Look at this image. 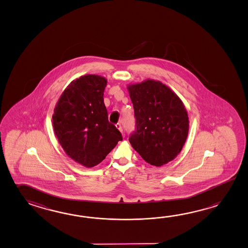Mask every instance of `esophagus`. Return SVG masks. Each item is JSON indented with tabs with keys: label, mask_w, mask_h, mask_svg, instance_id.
<instances>
[{
	"label": "esophagus",
	"mask_w": 248,
	"mask_h": 248,
	"mask_svg": "<svg viewBox=\"0 0 248 248\" xmlns=\"http://www.w3.org/2000/svg\"><path fill=\"white\" fill-rule=\"evenodd\" d=\"M116 126V128H117V129H118V130L123 133V127H122L121 124H117ZM123 134H124V133H123Z\"/></svg>",
	"instance_id": "1"
}]
</instances>
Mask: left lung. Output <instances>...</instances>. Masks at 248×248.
Segmentation results:
<instances>
[{"mask_svg":"<svg viewBox=\"0 0 248 248\" xmlns=\"http://www.w3.org/2000/svg\"><path fill=\"white\" fill-rule=\"evenodd\" d=\"M127 89L136 118L130 143L149 165H166L182 151L187 140L189 121L185 106L160 81L147 79Z\"/></svg>","mask_w":248,"mask_h":248,"instance_id":"obj_1","label":"left lung"}]
</instances>
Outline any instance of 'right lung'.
I'll return each instance as SVG.
<instances>
[{
    "mask_svg": "<svg viewBox=\"0 0 248 248\" xmlns=\"http://www.w3.org/2000/svg\"><path fill=\"white\" fill-rule=\"evenodd\" d=\"M107 82L105 77L89 74L72 81L61 94L52 116L62 149L87 168L99 165L123 140L121 132L108 122L103 99Z\"/></svg>",
    "mask_w": 248,
    "mask_h": 248,
    "instance_id": "obj_1",
    "label": "right lung"
}]
</instances>
